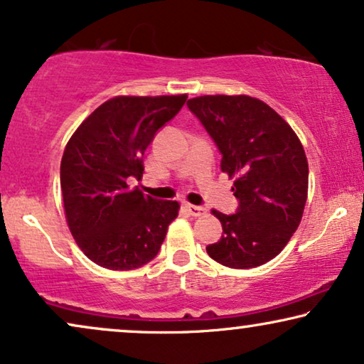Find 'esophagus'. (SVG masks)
Segmentation results:
<instances>
[{
	"label": "esophagus",
	"mask_w": 364,
	"mask_h": 364,
	"mask_svg": "<svg viewBox=\"0 0 364 364\" xmlns=\"http://www.w3.org/2000/svg\"><path fill=\"white\" fill-rule=\"evenodd\" d=\"M186 209L188 210V214H191L192 217H202V215L207 214V209H204V207H200V205L186 204Z\"/></svg>",
	"instance_id": "obj_1"
}]
</instances>
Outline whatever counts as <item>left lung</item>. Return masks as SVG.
Masks as SVG:
<instances>
[{
    "label": "left lung",
    "instance_id": "obj_1",
    "mask_svg": "<svg viewBox=\"0 0 364 364\" xmlns=\"http://www.w3.org/2000/svg\"><path fill=\"white\" fill-rule=\"evenodd\" d=\"M188 108L223 154L220 168L234 178L237 212L212 210L223 224L207 254L223 266L251 269L274 259L303 217L308 199V159L291 125L249 95L191 98Z\"/></svg>",
    "mask_w": 364,
    "mask_h": 364
}]
</instances>
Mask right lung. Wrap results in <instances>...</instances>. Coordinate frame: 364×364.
<instances>
[{"mask_svg":"<svg viewBox=\"0 0 364 364\" xmlns=\"http://www.w3.org/2000/svg\"><path fill=\"white\" fill-rule=\"evenodd\" d=\"M186 100V93L113 97L70 136L60 165L65 217L78 247L98 266L129 271L160 251L181 205L152 199L129 181L144 176L145 149Z\"/></svg>","mask_w":364,"mask_h":364,"instance_id":"add662e5","label":"right lung"}]
</instances>
